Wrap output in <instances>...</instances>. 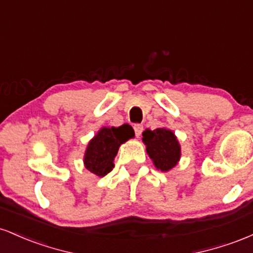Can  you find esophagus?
<instances>
[{
	"label": "esophagus",
	"mask_w": 253,
	"mask_h": 253,
	"mask_svg": "<svg viewBox=\"0 0 253 253\" xmlns=\"http://www.w3.org/2000/svg\"><path fill=\"white\" fill-rule=\"evenodd\" d=\"M143 130H144V126H143V125H140V124L134 125V132H135V135L138 136V138L141 135V133H143Z\"/></svg>",
	"instance_id": "obj_1"
}]
</instances>
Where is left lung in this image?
Masks as SVG:
<instances>
[{"instance_id":"left-lung-1","label":"left lung","mask_w":253,"mask_h":253,"mask_svg":"<svg viewBox=\"0 0 253 253\" xmlns=\"http://www.w3.org/2000/svg\"><path fill=\"white\" fill-rule=\"evenodd\" d=\"M143 143L146 146V152L156 169L162 172L175 168L181 159V145L175 133L169 128H146L143 132Z\"/></svg>"}]
</instances>
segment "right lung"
<instances>
[{"label":"right lung","mask_w":253,"mask_h":253,"mask_svg":"<svg viewBox=\"0 0 253 253\" xmlns=\"http://www.w3.org/2000/svg\"><path fill=\"white\" fill-rule=\"evenodd\" d=\"M134 138V130L129 125L119 127H102L90 139L84 152L83 163L86 170L97 177H103L114 168V158L119 147Z\"/></svg>","instance_id":"obj_1"}]
</instances>
